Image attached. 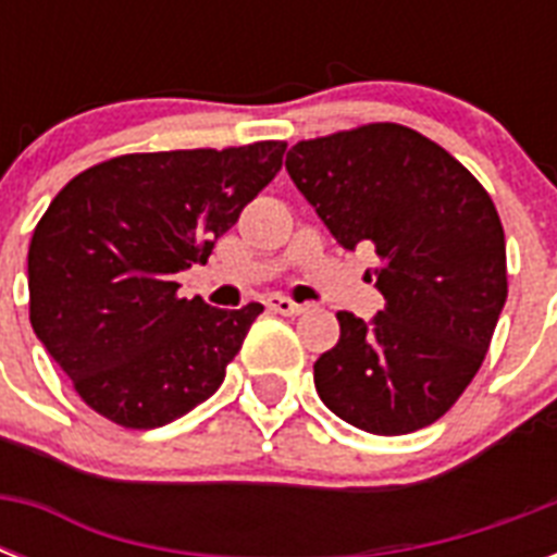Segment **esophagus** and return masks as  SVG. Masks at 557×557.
Masks as SVG:
<instances>
[{"instance_id":"1","label":"esophagus","mask_w":557,"mask_h":557,"mask_svg":"<svg viewBox=\"0 0 557 557\" xmlns=\"http://www.w3.org/2000/svg\"><path fill=\"white\" fill-rule=\"evenodd\" d=\"M265 306H269L271 312H277V314H300V312H304V306L295 304V300H288V297H283V295H269V297H265Z\"/></svg>"}]
</instances>
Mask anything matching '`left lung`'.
<instances>
[{"instance_id":"left-lung-1","label":"left lung","mask_w":557,"mask_h":557,"mask_svg":"<svg viewBox=\"0 0 557 557\" xmlns=\"http://www.w3.org/2000/svg\"><path fill=\"white\" fill-rule=\"evenodd\" d=\"M286 170L344 248L372 245L381 260L367 280L384 309L370 321L338 312V344L314 361L318 396L379 436L436 422L483 364L506 304L492 196L440 144L398 124L295 144Z\"/></svg>"}]
</instances>
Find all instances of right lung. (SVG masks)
Here are the masks:
<instances>
[{"mask_svg":"<svg viewBox=\"0 0 557 557\" xmlns=\"http://www.w3.org/2000/svg\"><path fill=\"white\" fill-rule=\"evenodd\" d=\"M283 152L257 141L121 156L57 193L28 248L30 326L91 410L147 431L216 393L262 306L176 297L173 277L208 262Z\"/></svg>","mask_w":557,"mask_h":557,"instance_id":"right-lung-1","label":"right lung"}]
</instances>
